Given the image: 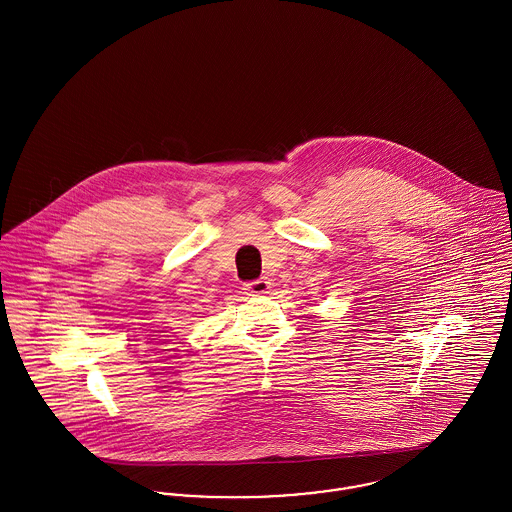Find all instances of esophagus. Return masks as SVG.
I'll list each match as a JSON object with an SVG mask.
<instances>
[{"label":"esophagus","instance_id":"obj_1","mask_svg":"<svg viewBox=\"0 0 512 512\" xmlns=\"http://www.w3.org/2000/svg\"><path fill=\"white\" fill-rule=\"evenodd\" d=\"M271 288H273L271 280H267V278H259V280L247 282L243 290H245L249 296H263V294H269V292H271Z\"/></svg>","mask_w":512,"mask_h":512}]
</instances>
